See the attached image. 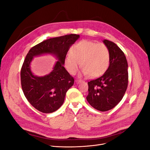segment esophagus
Instances as JSON below:
<instances>
[{
  "label": "esophagus",
  "mask_w": 150,
  "mask_h": 150,
  "mask_svg": "<svg viewBox=\"0 0 150 150\" xmlns=\"http://www.w3.org/2000/svg\"><path fill=\"white\" fill-rule=\"evenodd\" d=\"M76 83H81V80H80V79H76Z\"/></svg>",
  "instance_id": "esophagus-1"
}]
</instances>
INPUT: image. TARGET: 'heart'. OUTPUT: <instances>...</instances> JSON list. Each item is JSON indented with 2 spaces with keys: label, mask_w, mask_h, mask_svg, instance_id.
Listing matches in <instances>:
<instances>
[{
  "label": "heart",
  "mask_w": 150,
  "mask_h": 150,
  "mask_svg": "<svg viewBox=\"0 0 150 150\" xmlns=\"http://www.w3.org/2000/svg\"><path fill=\"white\" fill-rule=\"evenodd\" d=\"M110 61V51L105 44L83 40L70 48L69 55L64 59V66L71 75L76 74L81 66V75L97 78L106 71Z\"/></svg>",
  "instance_id": "heart-1"
}]
</instances>
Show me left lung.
Listing matches in <instances>:
<instances>
[{"instance_id":"left-lung-1","label":"left lung","mask_w":150,"mask_h":150,"mask_svg":"<svg viewBox=\"0 0 150 150\" xmlns=\"http://www.w3.org/2000/svg\"><path fill=\"white\" fill-rule=\"evenodd\" d=\"M110 54V66L103 76L90 81L86 99L91 106L100 111L115 107L123 98L128 87V62L124 52L113 42L104 39Z\"/></svg>"}]
</instances>
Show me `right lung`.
Wrapping results in <instances>:
<instances>
[{
	"mask_svg": "<svg viewBox=\"0 0 150 150\" xmlns=\"http://www.w3.org/2000/svg\"><path fill=\"white\" fill-rule=\"evenodd\" d=\"M79 38V35L71 34L49 39L32 47L27 54L21 71V86L26 99L36 110L51 113L62 105L66 92L74 82L64 67V59L70 47ZM46 53L54 55L58 61L49 75L34 76L30 62L34 57Z\"/></svg>",
	"mask_w": 150,
	"mask_h": 150,
	"instance_id": "right-lung-1",
	"label": "right lung"
}]
</instances>
